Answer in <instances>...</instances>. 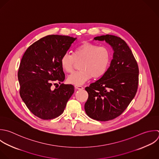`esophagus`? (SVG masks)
<instances>
[{
  "label": "esophagus",
  "mask_w": 159,
  "mask_h": 159,
  "mask_svg": "<svg viewBox=\"0 0 159 159\" xmlns=\"http://www.w3.org/2000/svg\"><path fill=\"white\" fill-rule=\"evenodd\" d=\"M75 87L76 89H79V90H82V89H84V88L83 86H75Z\"/></svg>",
  "instance_id": "obj_1"
}]
</instances>
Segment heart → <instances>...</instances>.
Here are the masks:
<instances>
[{"mask_svg":"<svg viewBox=\"0 0 159 159\" xmlns=\"http://www.w3.org/2000/svg\"><path fill=\"white\" fill-rule=\"evenodd\" d=\"M111 58V51L107 47L85 42L75 48L73 55L68 52L64 53L60 59V65L64 72L71 73L76 62H81V70L68 78L69 83L80 86L92 77L102 76L109 66Z\"/></svg>","mask_w":159,"mask_h":159,"instance_id":"1","label":"heart"}]
</instances>
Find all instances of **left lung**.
Masks as SVG:
<instances>
[{"instance_id":"left-lung-1","label":"left lung","mask_w":159,"mask_h":159,"mask_svg":"<svg viewBox=\"0 0 159 159\" xmlns=\"http://www.w3.org/2000/svg\"><path fill=\"white\" fill-rule=\"evenodd\" d=\"M105 41L114 51L106 73L85 88L88 99L84 104L87 115L95 120L107 121L120 116L134 98L139 83L137 63L124 40L106 35L94 38Z\"/></svg>"}]
</instances>
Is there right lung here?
I'll return each instance as SVG.
<instances>
[{"label":"right lung","instance_id":"right-lung-1","mask_svg":"<svg viewBox=\"0 0 159 159\" xmlns=\"http://www.w3.org/2000/svg\"><path fill=\"white\" fill-rule=\"evenodd\" d=\"M76 39L69 36L48 35L30 45L22 57L18 71L20 95L28 109L42 119L60 116L74 93L71 84L61 83L54 90L51 86L65 80L60 59Z\"/></svg>","mask_w":159,"mask_h":159}]
</instances>
